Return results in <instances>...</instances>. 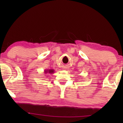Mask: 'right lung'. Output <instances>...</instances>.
Segmentation results:
<instances>
[{
    "label": "right lung",
    "instance_id": "1",
    "mask_svg": "<svg viewBox=\"0 0 123 123\" xmlns=\"http://www.w3.org/2000/svg\"><path fill=\"white\" fill-rule=\"evenodd\" d=\"M55 72V70L54 69H45L44 70V73L45 74H53Z\"/></svg>",
    "mask_w": 123,
    "mask_h": 123
}]
</instances>
